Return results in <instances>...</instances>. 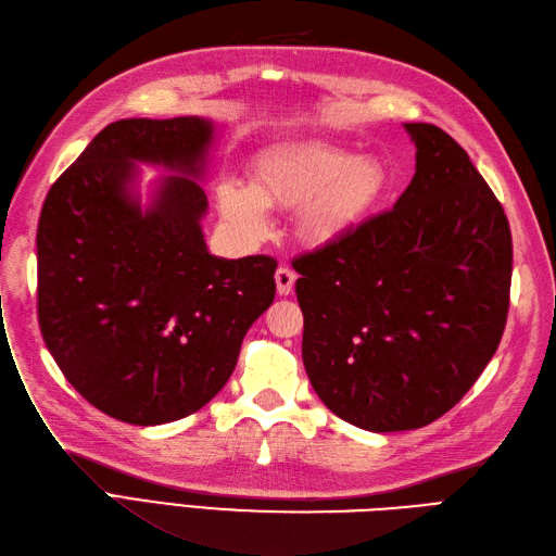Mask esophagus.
<instances>
[{"label": "esophagus", "instance_id": "34e87169", "mask_svg": "<svg viewBox=\"0 0 556 556\" xmlns=\"http://www.w3.org/2000/svg\"><path fill=\"white\" fill-rule=\"evenodd\" d=\"M295 279H298V275L291 270V267L281 265L279 270L275 273V281H277V293H279V295H291Z\"/></svg>", "mask_w": 556, "mask_h": 556}]
</instances>
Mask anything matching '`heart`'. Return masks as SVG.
<instances>
[{
    "label": "heart",
    "instance_id": "heart-1",
    "mask_svg": "<svg viewBox=\"0 0 556 556\" xmlns=\"http://www.w3.org/2000/svg\"><path fill=\"white\" fill-rule=\"evenodd\" d=\"M388 189V173L371 154L332 146L263 150L252 166V187L226 180L217 189L222 217L249 242L270 236L273 210H302L300 236L314 247L344 238Z\"/></svg>",
    "mask_w": 556,
    "mask_h": 556
}]
</instances>
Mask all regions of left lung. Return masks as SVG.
Instances as JSON below:
<instances>
[{
    "label": "left lung",
    "mask_w": 556,
    "mask_h": 556,
    "mask_svg": "<svg viewBox=\"0 0 556 556\" xmlns=\"http://www.w3.org/2000/svg\"><path fill=\"white\" fill-rule=\"evenodd\" d=\"M416 175L395 207L293 261L302 363L334 416L369 432L451 410L506 328L513 240L469 154L434 124H404Z\"/></svg>",
    "instance_id": "left-lung-1"
}]
</instances>
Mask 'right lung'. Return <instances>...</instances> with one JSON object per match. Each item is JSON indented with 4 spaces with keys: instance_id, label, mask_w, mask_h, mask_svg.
Listing matches in <instances>:
<instances>
[{
    "instance_id": "obj_1",
    "label": "right lung",
    "mask_w": 556,
    "mask_h": 556,
    "mask_svg": "<svg viewBox=\"0 0 556 556\" xmlns=\"http://www.w3.org/2000/svg\"><path fill=\"white\" fill-rule=\"evenodd\" d=\"M212 138V122L195 115L113 122L46 195L43 342L66 381L122 422L164 425L205 406L275 300V258L207 252L199 180ZM136 163L176 173L146 208Z\"/></svg>"
}]
</instances>
